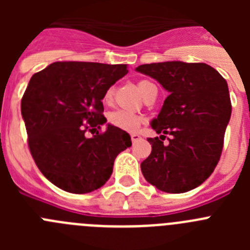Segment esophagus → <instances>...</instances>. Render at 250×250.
Instances as JSON below:
<instances>
[{
	"instance_id": "34e87169",
	"label": "esophagus",
	"mask_w": 250,
	"mask_h": 250,
	"mask_svg": "<svg viewBox=\"0 0 250 250\" xmlns=\"http://www.w3.org/2000/svg\"><path fill=\"white\" fill-rule=\"evenodd\" d=\"M141 136L139 134H131V141L132 143H136L138 140H140Z\"/></svg>"
}]
</instances>
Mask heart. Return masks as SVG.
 I'll return each instance as SVG.
<instances>
[{
    "label": "heart",
    "instance_id": "b5f03b06",
    "mask_svg": "<svg viewBox=\"0 0 250 250\" xmlns=\"http://www.w3.org/2000/svg\"><path fill=\"white\" fill-rule=\"evenodd\" d=\"M152 86H155L151 81L149 80H141L138 83V89L140 91V94L144 96L146 94L147 90ZM112 98V90L109 89L106 90V92L104 94V101L105 103H110ZM107 121H109L110 125L118 127V129L123 130V131L127 132H134L139 129L141 124V119L139 118L138 115L132 114V112L125 111V110H115L111 111L107 116Z\"/></svg>",
    "mask_w": 250,
    "mask_h": 250
}]
</instances>
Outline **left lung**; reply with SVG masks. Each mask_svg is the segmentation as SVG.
I'll list each match as a JSON object with an SVG mask.
<instances>
[{"mask_svg":"<svg viewBox=\"0 0 250 250\" xmlns=\"http://www.w3.org/2000/svg\"><path fill=\"white\" fill-rule=\"evenodd\" d=\"M136 71L155 79L167 92L151 127V154L141 163L146 182L161 191L180 194L199 187L215 169L231 115L228 83L203 62L167 61L140 65ZM165 135H171L167 145Z\"/></svg>","mask_w":250,"mask_h":250,"instance_id":"8db88e82","label":"left lung"}]
</instances>
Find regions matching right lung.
I'll return each mask as SVG.
<instances>
[{
    "label": "right lung",
    "mask_w": 250,
    "mask_h": 250,
    "mask_svg": "<svg viewBox=\"0 0 250 250\" xmlns=\"http://www.w3.org/2000/svg\"><path fill=\"white\" fill-rule=\"evenodd\" d=\"M126 74L127 65L59 61L31 77L21 100L28 147L40 171L60 189L96 190L111 176L116 156L131 146L129 134L110 124L103 134L85 136L106 123L104 94Z\"/></svg>",
    "instance_id": "1"
}]
</instances>
